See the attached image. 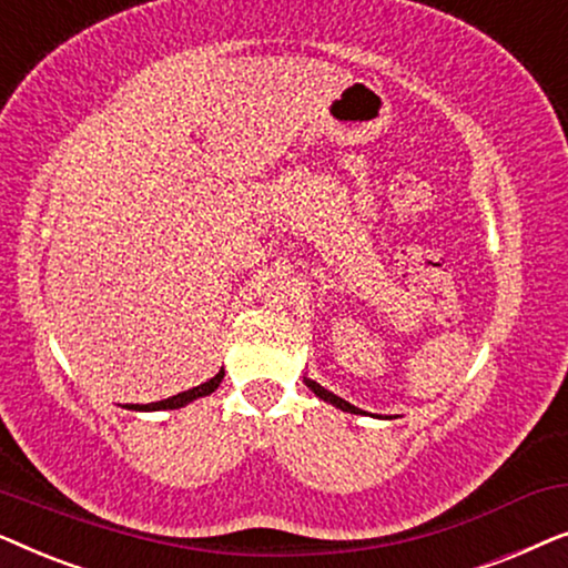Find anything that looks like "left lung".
<instances>
[{
	"instance_id": "obj_1",
	"label": "left lung",
	"mask_w": 568,
	"mask_h": 568,
	"mask_svg": "<svg viewBox=\"0 0 568 568\" xmlns=\"http://www.w3.org/2000/svg\"><path fill=\"white\" fill-rule=\"evenodd\" d=\"M305 385L310 387V390H313V393L317 395V398H323V400H328V403H333V406H336V408H341V410H348V414H362V410H359V408H356V406H352V403H348V400H344V398H338V395H333L331 390H325V387H323V385H317V383H315V379H310V377H305Z\"/></svg>"
}]
</instances>
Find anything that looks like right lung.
<instances>
[{
	"label": "right lung",
	"mask_w": 568,
	"mask_h": 568,
	"mask_svg": "<svg viewBox=\"0 0 568 568\" xmlns=\"http://www.w3.org/2000/svg\"><path fill=\"white\" fill-rule=\"evenodd\" d=\"M222 377H224V372H220V375H214V377L209 379V383H204V385H199V387H191V390H185V393H178V395H173V398H165V400H158V403H146V406H129V408H134V410H162V408H181V406H185V403H191V400L201 398V395H209V393H214L216 387H220Z\"/></svg>",
	"instance_id": "right-lung-1"
}]
</instances>
